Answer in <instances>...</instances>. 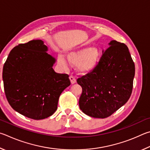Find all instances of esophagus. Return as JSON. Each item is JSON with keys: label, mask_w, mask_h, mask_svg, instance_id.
I'll return each mask as SVG.
<instances>
[{"label": "esophagus", "mask_w": 150, "mask_h": 150, "mask_svg": "<svg viewBox=\"0 0 150 150\" xmlns=\"http://www.w3.org/2000/svg\"><path fill=\"white\" fill-rule=\"evenodd\" d=\"M69 79L70 80V82L72 84H74V83H75L76 82V78L72 76H70L69 77Z\"/></svg>", "instance_id": "1"}]
</instances>
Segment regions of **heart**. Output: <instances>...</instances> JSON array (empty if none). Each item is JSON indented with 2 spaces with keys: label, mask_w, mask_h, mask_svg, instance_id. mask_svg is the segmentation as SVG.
Here are the masks:
<instances>
[{
  "label": "heart",
  "mask_w": 150,
  "mask_h": 150,
  "mask_svg": "<svg viewBox=\"0 0 150 150\" xmlns=\"http://www.w3.org/2000/svg\"><path fill=\"white\" fill-rule=\"evenodd\" d=\"M100 52L96 47H87L74 50L67 53L68 61L76 64V70L81 73H86L93 70L98 64ZM58 62L62 68L67 69L68 62L62 54L58 55Z\"/></svg>",
  "instance_id": "obj_1"
}]
</instances>
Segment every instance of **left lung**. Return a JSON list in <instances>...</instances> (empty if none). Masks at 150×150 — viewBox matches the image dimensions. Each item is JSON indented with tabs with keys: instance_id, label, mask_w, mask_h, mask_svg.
<instances>
[{
	"instance_id": "1",
	"label": "left lung",
	"mask_w": 150,
	"mask_h": 150,
	"mask_svg": "<svg viewBox=\"0 0 150 150\" xmlns=\"http://www.w3.org/2000/svg\"><path fill=\"white\" fill-rule=\"evenodd\" d=\"M109 46L96 67L77 80L82 88L80 108L93 118L109 117L127 103L132 91L135 66L128 47L115 40Z\"/></svg>"
}]
</instances>
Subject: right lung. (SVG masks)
<instances>
[{
    "label": "right lung",
    "mask_w": 150,
    "mask_h": 150,
    "mask_svg": "<svg viewBox=\"0 0 150 150\" xmlns=\"http://www.w3.org/2000/svg\"><path fill=\"white\" fill-rule=\"evenodd\" d=\"M47 51L40 39L19 44L10 52L2 70L10 106L34 120L51 116L57 111L60 94L70 85L68 74L54 72L56 59Z\"/></svg>",
    "instance_id": "right-lung-1"
}]
</instances>
